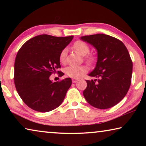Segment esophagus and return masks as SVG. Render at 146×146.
<instances>
[{
	"mask_svg": "<svg viewBox=\"0 0 146 146\" xmlns=\"http://www.w3.org/2000/svg\"><path fill=\"white\" fill-rule=\"evenodd\" d=\"M78 81V79H76V78H73V79H72V82H73V83L77 82Z\"/></svg>",
	"mask_w": 146,
	"mask_h": 146,
	"instance_id": "34e87169",
	"label": "esophagus"
}]
</instances>
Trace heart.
Segmentation results:
<instances>
[{
	"label": "heart",
	"mask_w": 146,
	"mask_h": 146,
	"mask_svg": "<svg viewBox=\"0 0 146 146\" xmlns=\"http://www.w3.org/2000/svg\"><path fill=\"white\" fill-rule=\"evenodd\" d=\"M73 48L76 51L82 56H85L90 52V46L83 40H76L73 43ZM67 56V49H64L61 51L59 55V60L61 64H65ZM84 60L89 64L93 63L95 60V56L92 55H86ZM88 71V68L85 66H71L66 68L65 73L70 77L73 78H78L85 74Z\"/></svg>",
	"instance_id": "heart-1"
}]
</instances>
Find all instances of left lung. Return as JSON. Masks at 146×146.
<instances>
[{
  "instance_id": "left-lung-1",
  "label": "left lung",
  "mask_w": 146,
  "mask_h": 146,
  "mask_svg": "<svg viewBox=\"0 0 146 146\" xmlns=\"http://www.w3.org/2000/svg\"><path fill=\"white\" fill-rule=\"evenodd\" d=\"M97 50L95 68L89 76L97 79L86 80L84 97L91 106L104 110L120 102L129 90L133 62L122 41L105 34L81 36Z\"/></svg>"
}]
</instances>
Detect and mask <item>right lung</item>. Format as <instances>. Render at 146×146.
I'll use <instances>...</instances> for the list:
<instances>
[{"mask_svg": "<svg viewBox=\"0 0 146 146\" xmlns=\"http://www.w3.org/2000/svg\"><path fill=\"white\" fill-rule=\"evenodd\" d=\"M73 38L40 35L26 42L19 50L14 66L15 85L20 97L32 110L48 112L63 102L71 79L53 82L49 76L60 68L59 55Z\"/></svg>", "mask_w": 146, "mask_h": 146, "instance_id": "add662e5", "label": "right lung"}]
</instances>
